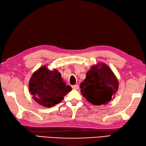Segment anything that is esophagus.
Here are the masks:
<instances>
[{
	"label": "esophagus",
	"instance_id": "esophagus-1",
	"mask_svg": "<svg viewBox=\"0 0 146 146\" xmlns=\"http://www.w3.org/2000/svg\"><path fill=\"white\" fill-rule=\"evenodd\" d=\"M72 88H73L74 90H78V89H79V85H72Z\"/></svg>",
	"mask_w": 146,
	"mask_h": 146
}]
</instances>
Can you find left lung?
Here are the masks:
<instances>
[{
	"label": "left lung",
	"instance_id": "1",
	"mask_svg": "<svg viewBox=\"0 0 146 146\" xmlns=\"http://www.w3.org/2000/svg\"><path fill=\"white\" fill-rule=\"evenodd\" d=\"M119 82L111 69L104 63L91 67L80 84V92L86 100L95 105H106L118 91Z\"/></svg>",
	"mask_w": 146,
	"mask_h": 146
}]
</instances>
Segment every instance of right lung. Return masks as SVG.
Returning a JSON list of instances; mask_svg holds the SVG:
<instances>
[{"label": "right lung", "instance_id": "right-lung-1", "mask_svg": "<svg viewBox=\"0 0 146 146\" xmlns=\"http://www.w3.org/2000/svg\"><path fill=\"white\" fill-rule=\"evenodd\" d=\"M29 90L35 101L44 107H52L61 102L72 88L56 69L45 66L34 72L29 81Z\"/></svg>", "mask_w": 146, "mask_h": 146}]
</instances>
